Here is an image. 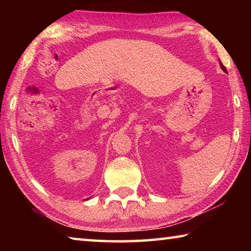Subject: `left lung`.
I'll return each mask as SVG.
<instances>
[{"label":"left lung","instance_id":"1","mask_svg":"<svg viewBox=\"0 0 251 251\" xmlns=\"http://www.w3.org/2000/svg\"><path fill=\"white\" fill-rule=\"evenodd\" d=\"M219 64H220V67H222V70H223L224 72H226V73H227V70H226V67H225V66L223 65V63L220 62V61H219Z\"/></svg>","mask_w":251,"mask_h":251}]
</instances>
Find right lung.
<instances>
[{
  "label": "right lung",
  "mask_w": 251,
  "mask_h": 251,
  "mask_svg": "<svg viewBox=\"0 0 251 251\" xmlns=\"http://www.w3.org/2000/svg\"><path fill=\"white\" fill-rule=\"evenodd\" d=\"M87 199H88V198H87ZM85 201H86V199H85Z\"/></svg>",
  "instance_id": "1"
}]
</instances>
